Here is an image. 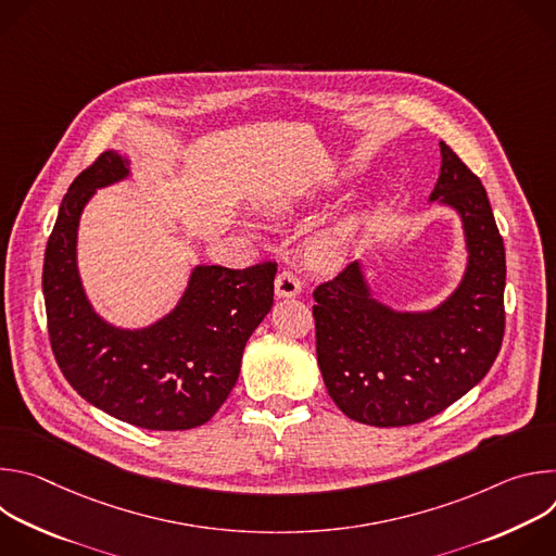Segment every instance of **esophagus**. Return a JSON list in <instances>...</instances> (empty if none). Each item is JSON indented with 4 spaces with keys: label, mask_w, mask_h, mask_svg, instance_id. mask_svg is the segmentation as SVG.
<instances>
[{
    "label": "esophagus",
    "mask_w": 556,
    "mask_h": 556,
    "mask_svg": "<svg viewBox=\"0 0 556 556\" xmlns=\"http://www.w3.org/2000/svg\"><path fill=\"white\" fill-rule=\"evenodd\" d=\"M301 292V281L292 270H283L275 279V296L277 299H290Z\"/></svg>",
    "instance_id": "1"
}]
</instances>
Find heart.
Masks as SVG:
<instances>
[{
	"label": "heart",
	"mask_w": 556,
	"mask_h": 556,
	"mask_svg": "<svg viewBox=\"0 0 556 556\" xmlns=\"http://www.w3.org/2000/svg\"><path fill=\"white\" fill-rule=\"evenodd\" d=\"M288 211H292V208H290V206H283V204H273V213H277V215H283V213H288ZM352 230H354L352 224H339V226H334V228L321 232V235L316 237V240L312 242V247H309L312 260H314L316 264H321V266H332V264H337V262L343 257V253L348 251V247H350Z\"/></svg>",
	"instance_id": "heart-1"
}]
</instances>
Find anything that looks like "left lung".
I'll return each instance as SVG.
<instances>
[{
    "instance_id": "left-lung-1",
    "label": "left lung",
    "mask_w": 556,
    "mask_h": 556,
    "mask_svg": "<svg viewBox=\"0 0 556 556\" xmlns=\"http://www.w3.org/2000/svg\"><path fill=\"white\" fill-rule=\"evenodd\" d=\"M429 202L451 206L464 228L466 270L431 309L374 299L361 262L314 290L316 361L330 399L352 420L407 427L459 401L493 367L504 339L506 253L493 208L457 153L440 142Z\"/></svg>"
}]
</instances>
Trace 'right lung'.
Here are the masks:
<instances>
[{
	"instance_id": "1",
	"label": "right lung",
	"mask_w": 556,
	"mask_h": 556,
	"mask_svg": "<svg viewBox=\"0 0 556 556\" xmlns=\"http://www.w3.org/2000/svg\"><path fill=\"white\" fill-rule=\"evenodd\" d=\"M129 176V157L103 151L70 185L43 260L48 334L65 380L101 412L151 431L208 422L228 399L247 341L273 307L277 264L195 266L178 305L125 330L92 307L76 266L78 219L97 189Z\"/></svg>"
}]
</instances>
